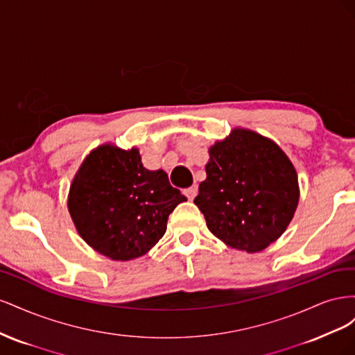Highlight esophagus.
<instances>
[{
    "label": "esophagus",
    "instance_id": "34e87169",
    "mask_svg": "<svg viewBox=\"0 0 355 355\" xmlns=\"http://www.w3.org/2000/svg\"><path fill=\"white\" fill-rule=\"evenodd\" d=\"M197 192H198L197 187H191V188L184 189V194L187 196V198H188V200H194V198H196V196H197Z\"/></svg>",
    "mask_w": 355,
    "mask_h": 355
}]
</instances>
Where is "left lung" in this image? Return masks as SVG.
<instances>
[{
  "instance_id": "obj_1",
  "label": "left lung",
  "mask_w": 355,
  "mask_h": 355,
  "mask_svg": "<svg viewBox=\"0 0 355 355\" xmlns=\"http://www.w3.org/2000/svg\"><path fill=\"white\" fill-rule=\"evenodd\" d=\"M207 179L194 202L207 228L234 249L261 252L292 220L297 176L272 141L250 130H235L210 148Z\"/></svg>"
}]
</instances>
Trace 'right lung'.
Returning <instances> with one entry per match:
<instances>
[{"instance_id":"obj_1","label":"right lung","mask_w":355,"mask_h":355,"mask_svg":"<svg viewBox=\"0 0 355 355\" xmlns=\"http://www.w3.org/2000/svg\"><path fill=\"white\" fill-rule=\"evenodd\" d=\"M185 200L163 170L142 166L137 149L103 145L84 159L68 207L80 235L96 252L130 261L158 243L168 214Z\"/></svg>"}]
</instances>
